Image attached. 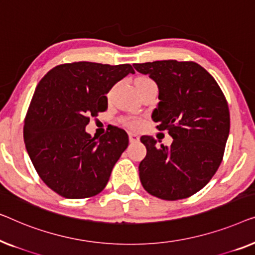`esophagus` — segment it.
Segmentation results:
<instances>
[{"mask_svg": "<svg viewBox=\"0 0 255 255\" xmlns=\"http://www.w3.org/2000/svg\"><path fill=\"white\" fill-rule=\"evenodd\" d=\"M128 135H129V141H130L131 143L132 142H137L139 139V136H138V134H136V132L130 131Z\"/></svg>", "mask_w": 255, "mask_h": 255, "instance_id": "34e87169", "label": "esophagus"}]
</instances>
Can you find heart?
<instances>
[{"instance_id": "1", "label": "heart", "mask_w": 255, "mask_h": 255, "mask_svg": "<svg viewBox=\"0 0 255 255\" xmlns=\"http://www.w3.org/2000/svg\"><path fill=\"white\" fill-rule=\"evenodd\" d=\"M146 81L149 82L151 80H150V78H148V77H138L137 80L135 81V83H136V82H146ZM112 93H113V90H111L109 92V97L112 96ZM126 124L128 125L129 127H138L139 126V120L136 119V118H129V119L126 120Z\"/></svg>"}]
</instances>
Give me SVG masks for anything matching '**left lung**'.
<instances>
[{"label": "left lung", "mask_w": 255, "mask_h": 255, "mask_svg": "<svg viewBox=\"0 0 255 255\" xmlns=\"http://www.w3.org/2000/svg\"><path fill=\"white\" fill-rule=\"evenodd\" d=\"M158 85L160 102L152 112L159 130L173 138L170 146L156 145L142 136L146 148L139 179L149 194L174 201L202 189L216 173L224 156L230 112L215 78L193 61L163 60L132 64Z\"/></svg>", "instance_id": "obj_1"}]
</instances>
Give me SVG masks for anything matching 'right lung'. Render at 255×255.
<instances>
[{"label":"right lung","mask_w":255,"mask_h":255,"mask_svg":"<svg viewBox=\"0 0 255 255\" xmlns=\"http://www.w3.org/2000/svg\"><path fill=\"white\" fill-rule=\"evenodd\" d=\"M130 64H59L39 82L24 120V142L41 180L67 199L99 194L129 138L113 127L99 139L85 131L90 118L107 110L106 93Z\"/></svg>","instance_id":"add662e5"}]
</instances>
